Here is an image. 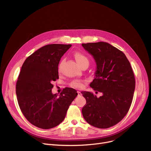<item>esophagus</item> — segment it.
<instances>
[{
  "label": "esophagus",
  "instance_id": "obj_1",
  "mask_svg": "<svg viewBox=\"0 0 151 151\" xmlns=\"http://www.w3.org/2000/svg\"><path fill=\"white\" fill-rule=\"evenodd\" d=\"M77 92H78V96H81V92H80V91H78Z\"/></svg>",
  "mask_w": 151,
  "mask_h": 151
}]
</instances>
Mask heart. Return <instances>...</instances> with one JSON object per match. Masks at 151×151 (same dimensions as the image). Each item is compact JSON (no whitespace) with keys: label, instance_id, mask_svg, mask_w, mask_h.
I'll list each match as a JSON object with an SVG mask.
<instances>
[{"label":"heart","instance_id":"b5f03b06","mask_svg":"<svg viewBox=\"0 0 151 151\" xmlns=\"http://www.w3.org/2000/svg\"><path fill=\"white\" fill-rule=\"evenodd\" d=\"M75 58L77 61V62L80 64V65L83 64L84 63H89V59H88L86 55L80 52H76L75 54ZM60 69V65L59 67V70ZM70 86L73 87L75 88H81L83 87V82L81 80H74L72 82H71L70 84Z\"/></svg>","mask_w":151,"mask_h":151}]
</instances>
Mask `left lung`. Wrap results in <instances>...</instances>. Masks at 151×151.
<instances>
[{"label": "left lung", "instance_id": "obj_1", "mask_svg": "<svg viewBox=\"0 0 151 151\" xmlns=\"http://www.w3.org/2000/svg\"><path fill=\"white\" fill-rule=\"evenodd\" d=\"M82 46L97 63L91 88L103 94L97 98L92 92L82 91L86 100L82 114L90 125L107 129L119 122L129 111L135 88L133 71L124 52L111 45L100 42Z\"/></svg>", "mask_w": 151, "mask_h": 151}]
</instances>
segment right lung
<instances>
[{"instance_id":"obj_1","label":"right lung","mask_w":151,"mask_h":151,"mask_svg":"<svg viewBox=\"0 0 151 151\" xmlns=\"http://www.w3.org/2000/svg\"><path fill=\"white\" fill-rule=\"evenodd\" d=\"M71 46L45 45L29 55L21 67L16 85L18 105L27 120L38 128L50 129L60 124L78 95L70 88L59 96L52 93V83L59 79V61Z\"/></svg>"}]
</instances>
